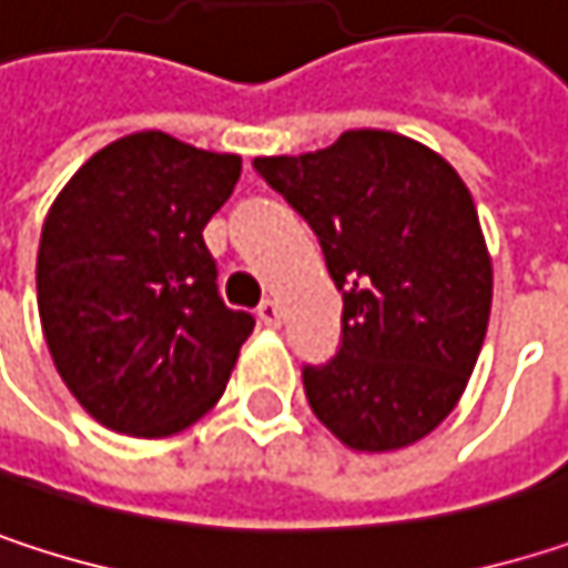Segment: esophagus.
Listing matches in <instances>:
<instances>
[{
  "instance_id": "1",
  "label": "esophagus",
  "mask_w": 568,
  "mask_h": 568,
  "mask_svg": "<svg viewBox=\"0 0 568 568\" xmlns=\"http://www.w3.org/2000/svg\"><path fill=\"white\" fill-rule=\"evenodd\" d=\"M256 315H260V322H263L266 328H280V325H283V308H280L273 298H266V302L260 305V312H256Z\"/></svg>"
}]
</instances>
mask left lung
Wrapping results in <instances>:
<instances>
[{
    "instance_id": "8db88e82",
    "label": "left lung",
    "mask_w": 568,
    "mask_h": 568,
    "mask_svg": "<svg viewBox=\"0 0 568 568\" xmlns=\"http://www.w3.org/2000/svg\"><path fill=\"white\" fill-rule=\"evenodd\" d=\"M256 171L308 220L345 298L338 355L302 372L315 417L362 454L410 447L457 407L487 338L494 263L467 183L375 128Z\"/></svg>"
}]
</instances>
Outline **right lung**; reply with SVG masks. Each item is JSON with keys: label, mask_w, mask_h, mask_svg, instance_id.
Masks as SVG:
<instances>
[{"label": "right lung", "mask_w": 568, "mask_h": 568, "mask_svg": "<svg viewBox=\"0 0 568 568\" xmlns=\"http://www.w3.org/2000/svg\"><path fill=\"white\" fill-rule=\"evenodd\" d=\"M240 171V154L138 131L91 154L49 206L42 335L64 388L108 430L171 437L226 392L256 322L216 295L203 226Z\"/></svg>", "instance_id": "obj_1"}]
</instances>
